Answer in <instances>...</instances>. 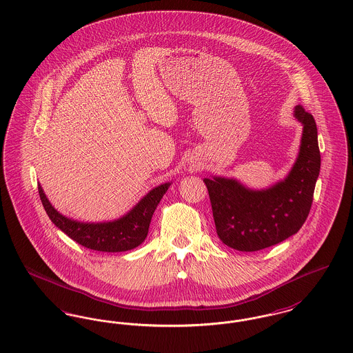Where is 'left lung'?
<instances>
[{"label":"left lung","instance_id":"left-lung-1","mask_svg":"<svg viewBox=\"0 0 353 353\" xmlns=\"http://www.w3.org/2000/svg\"><path fill=\"white\" fill-rule=\"evenodd\" d=\"M303 124L298 159L283 181L252 190L233 179H203L219 239L239 252H258L299 232L308 217L320 172L318 128L314 117L296 105Z\"/></svg>","mask_w":353,"mask_h":353}]
</instances>
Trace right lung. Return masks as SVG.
Here are the masks:
<instances>
[{
  "mask_svg": "<svg viewBox=\"0 0 353 353\" xmlns=\"http://www.w3.org/2000/svg\"><path fill=\"white\" fill-rule=\"evenodd\" d=\"M169 185L170 183H165L152 189L130 213L121 219L98 223L78 222L62 216L51 206L41 185H38V192L51 222L71 239L91 250L119 252L132 250L144 242L148 234L152 216L168 190Z\"/></svg>",
  "mask_w": 353,
  "mask_h": 353,
  "instance_id": "1",
  "label": "right lung"
}]
</instances>
